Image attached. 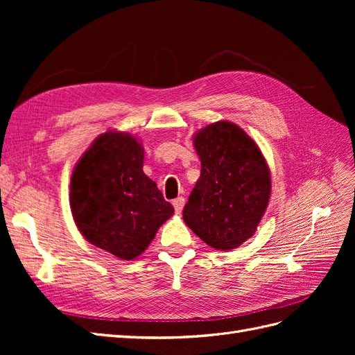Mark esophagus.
Wrapping results in <instances>:
<instances>
[{"label": "esophagus", "mask_w": 355, "mask_h": 355, "mask_svg": "<svg viewBox=\"0 0 355 355\" xmlns=\"http://www.w3.org/2000/svg\"><path fill=\"white\" fill-rule=\"evenodd\" d=\"M185 206V198L184 197H178L176 200H173V207H175V211L179 214L182 211V209H184Z\"/></svg>", "instance_id": "esophagus-1"}]
</instances>
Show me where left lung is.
Here are the masks:
<instances>
[{"label": "left lung", "instance_id": "1", "mask_svg": "<svg viewBox=\"0 0 355 355\" xmlns=\"http://www.w3.org/2000/svg\"><path fill=\"white\" fill-rule=\"evenodd\" d=\"M201 173L184 207L192 232L218 250H231L254 234L271 196V175L256 142L230 121L194 136Z\"/></svg>", "mask_w": 355, "mask_h": 355}]
</instances>
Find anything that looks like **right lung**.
I'll list each match as a JSON object with an SVG mask.
<instances>
[{"label":"right lung","instance_id":"1","mask_svg":"<svg viewBox=\"0 0 355 355\" xmlns=\"http://www.w3.org/2000/svg\"><path fill=\"white\" fill-rule=\"evenodd\" d=\"M142 167L144 146L135 136L106 132L84 153L71 178L69 202L78 231L124 261L145 252L175 211Z\"/></svg>","mask_w":355,"mask_h":355}]
</instances>
